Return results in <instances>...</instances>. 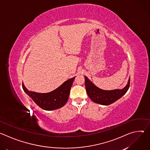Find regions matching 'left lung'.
Here are the masks:
<instances>
[{
    "label": "left lung",
    "mask_w": 150,
    "mask_h": 150,
    "mask_svg": "<svg viewBox=\"0 0 150 150\" xmlns=\"http://www.w3.org/2000/svg\"><path fill=\"white\" fill-rule=\"evenodd\" d=\"M84 77L85 88L88 97L94 103L101 105H108L115 103L125 95L129 88L130 78L126 86L122 89L104 90L96 86L86 76Z\"/></svg>",
    "instance_id": "left-lung-1"
}]
</instances>
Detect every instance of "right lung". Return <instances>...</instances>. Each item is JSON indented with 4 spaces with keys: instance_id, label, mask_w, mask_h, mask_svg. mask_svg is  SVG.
<instances>
[{
    "instance_id": "right-lung-1",
    "label": "right lung",
    "mask_w": 150,
    "mask_h": 150,
    "mask_svg": "<svg viewBox=\"0 0 150 150\" xmlns=\"http://www.w3.org/2000/svg\"><path fill=\"white\" fill-rule=\"evenodd\" d=\"M75 78V76L69 79L54 90L47 93L29 91L25 87L24 83H23V88L24 92L40 108L45 110H53L62 108L67 103Z\"/></svg>"
}]
</instances>
